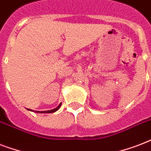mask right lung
<instances>
[{
    "label": "right lung",
    "mask_w": 151,
    "mask_h": 151,
    "mask_svg": "<svg viewBox=\"0 0 151 151\" xmlns=\"http://www.w3.org/2000/svg\"><path fill=\"white\" fill-rule=\"evenodd\" d=\"M61 104L62 103H59V105L57 106V107L54 108V109H52V110H45V111H36V110H31V109H27L28 110H30V111H34V112H37V113H41V114H43V113H45V114H48V113H54L55 112V111H57V110H59V108H60V106H61Z\"/></svg>",
    "instance_id": "right-lung-1"
}]
</instances>
